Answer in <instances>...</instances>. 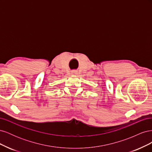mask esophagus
<instances>
[{
	"mask_svg": "<svg viewBox=\"0 0 152 152\" xmlns=\"http://www.w3.org/2000/svg\"><path fill=\"white\" fill-rule=\"evenodd\" d=\"M71 74L73 75H77V71H76V70H72V71L71 72Z\"/></svg>",
	"mask_w": 152,
	"mask_h": 152,
	"instance_id": "esophagus-1",
	"label": "esophagus"
}]
</instances>
